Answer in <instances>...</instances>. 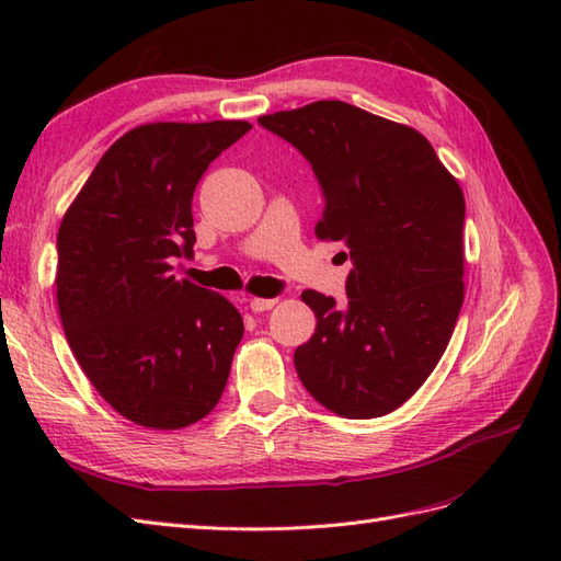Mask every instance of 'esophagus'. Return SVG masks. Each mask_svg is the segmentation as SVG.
<instances>
[{"instance_id": "1", "label": "esophagus", "mask_w": 561, "mask_h": 561, "mask_svg": "<svg viewBox=\"0 0 561 561\" xmlns=\"http://www.w3.org/2000/svg\"><path fill=\"white\" fill-rule=\"evenodd\" d=\"M274 304H277V299H250V311H253V313L270 311Z\"/></svg>"}]
</instances>
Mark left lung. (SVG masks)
Listing matches in <instances>:
<instances>
[{
	"label": "left lung",
	"instance_id": "obj_1",
	"mask_svg": "<svg viewBox=\"0 0 561 561\" xmlns=\"http://www.w3.org/2000/svg\"><path fill=\"white\" fill-rule=\"evenodd\" d=\"M313 165L320 241L347 245V306L308 289L313 337L294 352L311 396L347 420L408 402L444 356L465 299V199L416 129L344 101L257 117Z\"/></svg>",
	"mask_w": 561,
	"mask_h": 561
}]
</instances>
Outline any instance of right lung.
Wrapping results in <instances>:
<instances>
[{
  "instance_id": "obj_1",
  "label": "right lung",
  "mask_w": 561,
  "mask_h": 561,
  "mask_svg": "<svg viewBox=\"0 0 561 561\" xmlns=\"http://www.w3.org/2000/svg\"><path fill=\"white\" fill-rule=\"evenodd\" d=\"M245 121L149 123L103 153L57 231V308L81 371L125 420L173 432L207 416L229 380L243 318L175 279L193 255V195Z\"/></svg>"
}]
</instances>
